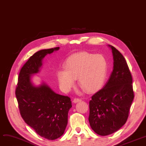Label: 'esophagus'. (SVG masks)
Here are the masks:
<instances>
[{
    "mask_svg": "<svg viewBox=\"0 0 146 146\" xmlns=\"http://www.w3.org/2000/svg\"><path fill=\"white\" fill-rule=\"evenodd\" d=\"M82 99L80 98H74L73 99V102L74 103H77V102H80L82 101Z\"/></svg>",
    "mask_w": 146,
    "mask_h": 146,
    "instance_id": "34e87169",
    "label": "esophagus"
}]
</instances>
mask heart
Wrapping results in <instances>:
<instances>
[{
  "mask_svg": "<svg viewBox=\"0 0 146 146\" xmlns=\"http://www.w3.org/2000/svg\"><path fill=\"white\" fill-rule=\"evenodd\" d=\"M106 70V61L102 56L82 52L67 58L64 69L57 73V79L61 89L65 92L74 86L78 79L81 88L93 92L104 85Z\"/></svg>",
  "mask_w": 146,
  "mask_h": 146,
  "instance_id": "heart-1",
  "label": "heart"
}]
</instances>
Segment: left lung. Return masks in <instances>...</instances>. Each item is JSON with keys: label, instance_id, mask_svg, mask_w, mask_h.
I'll use <instances>...</instances> for the list:
<instances>
[{"label": "left lung", "instance_id": "8db88e82", "mask_svg": "<svg viewBox=\"0 0 146 146\" xmlns=\"http://www.w3.org/2000/svg\"><path fill=\"white\" fill-rule=\"evenodd\" d=\"M113 71L104 87L89 101L90 125L98 134L105 136L116 132L128 119L134 98L133 79L127 61L113 46Z\"/></svg>", "mask_w": 146, "mask_h": 146}]
</instances>
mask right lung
<instances>
[{"mask_svg": "<svg viewBox=\"0 0 146 146\" xmlns=\"http://www.w3.org/2000/svg\"><path fill=\"white\" fill-rule=\"evenodd\" d=\"M60 47L38 51L21 68L15 95L22 118L42 137L55 140L62 135L67 124L68 112L72 108L70 98L55 93L43 82L38 86L31 81L40 72L45 56Z\"/></svg>", "mask_w": 146, "mask_h": 146, "instance_id": "add662e5", "label": "right lung"}]
</instances>
